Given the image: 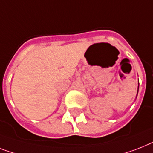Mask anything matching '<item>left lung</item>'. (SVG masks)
Listing matches in <instances>:
<instances>
[{
	"mask_svg": "<svg viewBox=\"0 0 153 153\" xmlns=\"http://www.w3.org/2000/svg\"><path fill=\"white\" fill-rule=\"evenodd\" d=\"M137 91H138V90H137Z\"/></svg>",
	"mask_w": 153,
	"mask_h": 153,
	"instance_id": "1",
	"label": "left lung"
}]
</instances>
